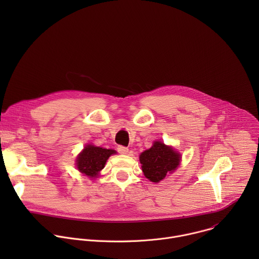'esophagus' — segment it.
<instances>
[{"instance_id":"1","label":"esophagus","mask_w":259,"mask_h":259,"mask_svg":"<svg viewBox=\"0 0 259 259\" xmlns=\"http://www.w3.org/2000/svg\"><path fill=\"white\" fill-rule=\"evenodd\" d=\"M118 152L120 153V154H127L128 153V147H126V146H123V145H119L118 147Z\"/></svg>"}]
</instances>
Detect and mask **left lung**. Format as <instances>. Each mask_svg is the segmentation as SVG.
I'll return each mask as SVG.
<instances>
[{
  "label": "left lung",
  "mask_w": 259,
  "mask_h": 259,
  "mask_svg": "<svg viewBox=\"0 0 259 259\" xmlns=\"http://www.w3.org/2000/svg\"><path fill=\"white\" fill-rule=\"evenodd\" d=\"M139 161L142 164L144 176L153 182H159L177 168L180 155L172 147L157 141L150 150L144 151L140 155Z\"/></svg>",
  "instance_id": "left-lung-1"
}]
</instances>
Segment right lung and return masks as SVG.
<instances>
[{"instance_id": "add662e5", "label": "right lung", "mask_w": 259, "mask_h": 259, "mask_svg": "<svg viewBox=\"0 0 259 259\" xmlns=\"http://www.w3.org/2000/svg\"><path fill=\"white\" fill-rule=\"evenodd\" d=\"M113 154H116V151L102 149L91 144L87 145L77 159L78 169L87 176L95 177L103 169L109 156Z\"/></svg>"}]
</instances>
